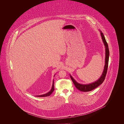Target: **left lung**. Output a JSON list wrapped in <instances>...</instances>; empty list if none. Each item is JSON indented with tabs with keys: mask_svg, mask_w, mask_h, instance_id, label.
Instances as JSON below:
<instances>
[{
	"mask_svg": "<svg viewBox=\"0 0 124 124\" xmlns=\"http://www.w3.org/2000/svg\"><path fill=\"white\" fill-rule=\"evenodd\" d=\"M101 34L102 36V39H103V41L104 42V45L106 47V59H105V65L104 67V71L103 72L102 75L100 77V78L96 82L93 83L92 84H88V85H82L76 82L74 79L72 77V76L70 75L71 79L74 84L76 88L78 89L79 90L83 92H89L91 91L94 89L97 88L98 86H99L100 85H101L103 82L104 81L106 76L107 69H108V61H109V51L108 48V44L106 42V39L105 38V36L103 35V33L101 32Z\"/></svg>",
	"mask_w": 124,
	"mask_h": 124,
	"instance_id": "1",
	"label": "left lung"
}]
</instances>
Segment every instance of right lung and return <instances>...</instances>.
<instances>
[{
  "label": "right lung",
  "instance_id": "obj_1",
  "mask_svg": "<svg viewBox=\"0 0 124 124\" xmlns=\"http://www.w3.org/2000/svg\"><path fill=\"white\" fill-rule=\"evenodd\" d=\"M54 90V81H53V86H52V88L51 89V91L48 92V93H46V94H42V95H36V96H38V97H46V96H48L49 95H50L53 92Z\"/></svg>",
  "mask_w": 124,
  "mask_h": 124
}]
</instances>
